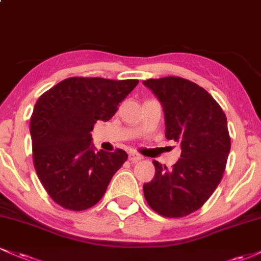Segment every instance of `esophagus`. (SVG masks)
<instances>
[{
    "mask_svg": "<svg viewBox=\"0 0 261 261\" xmlns=\"http://www.w3.org/2000/svg\"><path fill=\"white\" fill-rule=\"evenodd\" d=\"M142 160V157L139 153H136V152H130L128 153V161L133 162V163H136V162H139Z\"/></svg>",
    "mask_w": 261,
    "mask_h": 261,
    "instance_id": "34e87169",
    "label": "esophagus"
}]
</instances>
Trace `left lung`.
Returning <instances> with one entry per match:
<instances>
[{"mask_svg":"<svg viewBox=\"0 0 261 261\" xmlns=\"http://www.w3.org/2000/svg\"><path fill=\"white\" fill-rule=\"evenodd\" d=\"M143 85L163 107L166 137L181 148L170 169L153 161L154 178L143 184L145 199L162 216H188L207 201L222 179L230 149L227 118L207 91L188 80L163 77Z\"/></svg>","mask_w":261,"mask_h":261,"instance_id":"left-lung-1","label":"left lung"}]
</instances>
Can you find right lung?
<instances>
[{
  "label": "right lung",
  "instance_id": "right-lung-1",
  "mask_svg": "<svg viewBox=\"0 0 261 261\" xmlns=\"http://www.w3.org/2000/svg\"><path fill=\"white\" fill-rule=\"evenodd\" d=\"M137 80L71 77L37 100L31 118L33 162L39 180L64 208L82 211L103 197L127 160L124 149L95 151L91 131L108 121Z\"/></svg>",
  "mask_w": 261,
  "mask_h": 261
}]
</instances>
